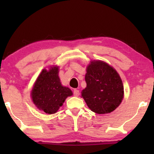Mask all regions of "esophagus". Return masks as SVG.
Here are the masks:
<instances>
[{
    "mask_svg": "<svg viewBox=\"0 0 154 154\" xmlns=\"http://www.w3.org/2000/svg\"><path fill=\"white\" fill-rule=\"evenodd\" d=\"M80 94V92H79V90H78L76 89H75L73 90V95L75 97H79Z\"/></svg>",
    "mask_w": 154,
    "mask_h": 154,
    "instance_id": "34e87169",
    "label": "esophagus"
}]
</instances>
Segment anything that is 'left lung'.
Wrapping results in <instances>:
<instances>
[{"label": "left lung", "instance_id": "obj_1", "mask_svg": "<svg viewBox=\"0 0 154 154\" xmlns=\"http://www.w3.org/2000/svg\"><path fill=\"white\" fill-rule=\"evenodd\" d=\"M87 86L82 97L92 111L104 114L112 112L123 98L121 79L114 69L102 61H92L87 67Z\"/></svg>", "mask_w": 154, "mask_h": 154}]
</instances>
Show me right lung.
I'll use <instances>...</instances> for the list:
<instances>
[{"mask_svg":"<svg viewBox=\"0 0 154 154\" xmlns=\"http://www.w3.org/2000/svg\"><path fill=\"white\" fill-rule=\"evenodd\" d=\"M57 66L49 71L43 69L38 77L31 91L33 102L46 113H56L67 97L73 94L69 88L62 85L58 76Z\"/></svg>","mask_w":154,"mask_h":154,"instance_id":"obj_1","label":"right lung"}]
</instances>
